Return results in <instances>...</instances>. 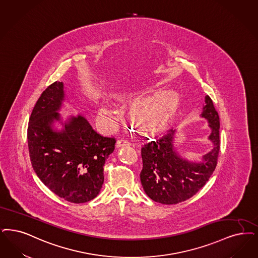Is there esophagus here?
I'll use <instances>...</instances> for the list:
<instances>
[{
    "label": "esophagus",
    "mask_w": 258,
    "mask_h": 258,
    "mask_svg": "<svg viewBox=\"0 0 258 258\" xmlns=\"http://www.w3.org/2000/svg\"><path fill=\"white\" fill-rule=\"evenodd\" d=\"M124 146H130L128 140H126V139H124V138H121L120 140L117 141V147H118V148L124 147Z\"/></svg>",
    "instance_id": "esophagus-1"
}]
</instances>
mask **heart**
I'll use <instances>...</instances> for the list:
<instances>
[{
	"instance_id": "obj_1",
	"label": "heart",
	"mask_w": 258,
	"mask_h": 258,
	"mask_svg": "<svg viewBox=\"0 0 258 258\" xmlns=\"http://www.w3.org/2000/svg\"><path fill=\"white\" fill-rule=\"evenodd\" d=\"M148 95L149 92L142 91L134 94H115L114 98L120 103L137 102L134 103L131 112L134 122L146 131L159 130L171 121L179 99L174 91H166L140 101ZM98 111L102 118H113L114 110L110 105H101Z\"/></svg>"
}]
</instances>
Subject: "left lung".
I'll use <instances>...</instances> for the list:
<instances>
[{
  "mask_svg": "<svg viewBox=\"0 0 258 258\" xmlns=\"http://www.w3.org/2000/svg\"><path fill=\"white\" fill-rule=\"evenodd\" d=\"M201 117L209 123L211 134L208 139L213 146L200 161H190L178 155L173 142V130L142 147L141 183L145 193L156 203L175 205L184 202L203 188L213 174L220 151V118L209 96H206Z\"/></svg>",
  "mask_w": 258,
  "mask_h": 258,
  "instance_id": "obj_1",
  "label": "left lung"
}]
</instances>
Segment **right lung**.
Listing matches in <instances>:
<instances>
[{"label":"right lung","instance_id":"right-lung-1","mask_svg":"<svg viewBox=\"0 0 258 258\" xmlns=\"http://www.w3.org/2000/svg\"><path fill=\"white\" fill-rule=\"evenodd\" d=\"M65 99L63 83L49 85L35 103L28 126V145L35 174L52 193L67 202L83 204L100 193L105 159L113 153L116 140L97 134L82 116H71L61 131Z\"/></svg>","mask_w":258,"mask_h":258}]
</instances>
